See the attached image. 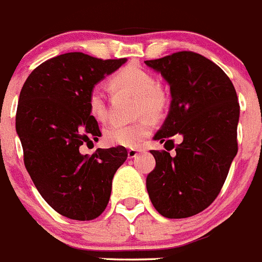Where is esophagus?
Listing matches in <instances>:
<instances>
[{"mask_svg": "<svg viewBox=\"0 0 262 262\" xmlns=\"http://www.w3.org/2000/svg\"><path fill=\"white\" fill-rule=\"evenodd\" d=\"M138 154H139L138 150H134V148H130V150L128 151V158L129 159H133V158H136V156L138 155Z\"/></svg>", "mask_w": 262, "mask_h": 262, "instance_id": "esophagus-1", "label": "esophagus"}]
</instances>
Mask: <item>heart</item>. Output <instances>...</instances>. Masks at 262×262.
Listing matches in <instances>:
<instances>
[{
    "instance_id": "1",
    "label": "heart",
    "mask_w": 262,
    "mask_h": 262,
    "mask_svg": "<svg viewBox=\"0 0 262 262\" xmlns=\"http://www.w3.org/2000/svg\"><path fill=\"white\" fill-rule=\"evenodd\" d=\"M110 88L115 92H126L137 97L138 114L159 116L168 106V95L156 85L155 76L150 71L137 64H128L120 68L110 77ZM89 115L97 123H104L108 117L104 95L94 88L88 95ZM152 123L148 117H141L132 124H112L104 130V139L111 146L136 148L150 134Z\"/></svg>"
}]
</instances>
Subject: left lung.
<instances>
[{"label": "left lung", "mask_w": 262, "mask_h": 262, "mask_svg": "<svg viewBox=\"0 0 262 262\" xmlns=\"http://www.w3.org/2000/svg\"><path fill=\"white\" fill-rule=\"evenodd\" d=\"M145 64L163 76L172 97L154 139L173 148L170 137H182L174 156L151 151L156 167L146 187L161 216L186 219L211 205L224 186L238 152V97L226 73L200 54L178 51Z\"/></svg>", "instance_id": "8db88e82"}]
</instances>
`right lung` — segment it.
I'll return each instance as SVG.
<instances>
[{
    "label": "right lung",
    "instance_id": "add662e5",
    "mask_svg": "<svg viewBox=\"0 0 262 262\" xmlns=\"http://www.w3.org/2000/svg\"><path fill=\"white\" fill-rule=\"evenodd\" d=\"M125 62L66 53L38 66L21 88L15 128L24 165L45 202L71 220L89 221L106 209L112 178L128 158L121 146L92 156L79 150L101 137L88 95Z\"/></svg>",
    "mask_w": 262,
    "mask_h": 262
}]
</instances>
